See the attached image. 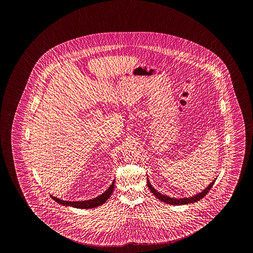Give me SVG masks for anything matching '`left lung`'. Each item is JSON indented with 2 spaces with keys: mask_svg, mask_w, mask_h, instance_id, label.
Returning a JSON list of instances; mask_svg holds the SVG:
<instances>
[{
  "mask_svg": "<svg viewBox=\"0 0 253 253\" xmlns=\"http://www.w3.org/2000/svg\"><path fill=\"white\" fill-rule=\"evenodd\" d=\"M216 179H214L212 182L208 185V186L201 191L198 194L194 195L192 197H189V198H182V199H176V198H170L168 197L166 195H162V193H160L157 190H155L151 182H150L149 179L147 178V186L150 189V191H152V193L159 200H161L164 203L169 204V205H173V206H182V205H188V204L194 203V202H198L200 199H203L204 197L208 193V191H210L212 185L214 184V182L216 181Z\"/></svg>",
  "mask_w": 253,
  "mask_h": 253,
  "instance_id": "1",
  "label": "left lung"
}]
</instances>
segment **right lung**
<instances>
[{
	"instance_id": "add662e5",
	"label": "right lung",
	"mask_w": 253,
	"mask_h": 253,
	"mask_svg": "<svg viewBox=\"0 0 253 253\" xmlns=\"http://www.w3.org/2000/svg\"><path fill=\"white\" fill-rule=\"evenodd\" d=\"M114 187H115V180L113 181L112 184L104 193L100 195L99 197H96L95 199L84 200V201H66V200L57 199L56 197H54L52 195H50V197L54 199V201H56L57 203L61 204L62 206H65V207H75V208H80V209H89V208L91 209V208L99 207V206H101L102 204L105 203L109 199L110 195L112 194Z\"/></svg>"
}]
</instances>
